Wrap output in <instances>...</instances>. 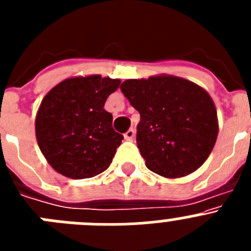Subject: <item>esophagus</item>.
Here are the masks:
<instances>
[{"instance_id": "obj_1", "label": "esophagus", "mask_w": 251, "mask_h": 251, "mask_svg": "<svg viewBox=\"0 0 251 251\" xmlns=\"http://www.w3.org/2000/svg\"><path fill=\"white\" fill-rule=\"evenodd\" d=\"M134 136H136V129H133V128H129L127 132L124 133V138L127 139V141H132V139H134Z\"/></svg>"}]
</instances>
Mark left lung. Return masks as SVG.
Wrapping results in <instances>:
<instances>
[{
	"label": "left lung",
	"mask_w": 251,
	"mask_h": 251,
	"mask_svg": "<svg viewBox=\"0 0 251 251\" xmlns=\"http://www.w3.org/2000/svg\"><path fill=\"white\" fill-rule=\"evenodd\" d=\"M121 89L141 114L137 146L148 170L179 178L203 165L219 133L216 106L203 88L161 74L128 79Z\"/></svg>",
	"instance_id": "obj_1"
}]
</instances>
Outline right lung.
Segmentation results:
<instances>
[{"label": "right lung", "instance_id": "1", "mask_svg": "<svg viewBox=\"0 0 251 251\" xmlns=\"http://www.w3.org/2000/svg\"><path fill=\"white\" fill-rule=\"evenodd\" d=\"M119 79L101 75L68 77L44 97L35 119L40 151L57 174L90 178L112 163L123 136L104 109Z\"/></svg>", "mask_w": 251, "mask_h": 251}]
</instances>
